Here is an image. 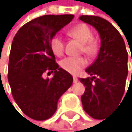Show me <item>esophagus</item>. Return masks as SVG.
Here are the masks:
<instances>
[{"mask_svg":"<svg viewBox=\"0 0 132 132\" xmlns=\"http://www.w3.org/2000/svg\"><path fill=\"white\" fill-rule=\"evenodd\" d=\"M78 82V78H77V77H73V83H77Z\"/></svg>","mask_w":132,"mask_h":132,"instance_id":"esophagus-1","label":"esophagus"}]
</instances>
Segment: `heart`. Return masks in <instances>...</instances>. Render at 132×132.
I'll use <instances>...</instances> for the list:
<instances>
[{
    "instance_id": "1",
    "label": "heart",
    "mask_w": 132,
    "mask_h": 132,
    "mask_svg": "<svg viewBox=\"0 0 132 132\" xmlns=\"http://www.w3.org/2000/svg\"><path fill=\"white\" fill-rule=\"evenodd\" d=\"M68 35L83 44L82 50L88 56H92L95 54L97 49L96 43L92 39V32L86 24H79L75 25L68 30ZM50 47L56 56H61L64 53V41L59 36H55L51 39ZM86 64V60L83 57H67L60 61V67L72 74L78 73Z\"/></svg>"
}]
</instances>
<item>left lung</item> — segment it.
I'll return each mask as SVG.
<instances>
[{"instance_id": "left-lung-1", "label": "left lung", "mask_w": 132, "mask_h": 132, "mask_svg": "<svg viewBox=\"0 0 132 132\" xmlns=\"http://www.w3.org/2000/svg\"><path fill=\"white\" fill-rule=\"evenodd\" d=\"M79 19L93 26L101 38L97 59L85 70L91 77L79 80L85 86L81 96L84 110L92 118L102 119L121 102L128 75V53L121 35L108 20L88 15Z\"/></svg>"}]
</instances>
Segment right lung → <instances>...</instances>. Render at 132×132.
<instances>
[{
  "mask_svg": "<svg viewBox=\"0 0 132 132\" xmlns=\"http://www.w3.org/2000/svg\"><path fill=\"white\" fill-rule=\"evenodd\" d=\"M74 18L72 14L44 15L30 20L18 30L12 43L8 82L16 103L25 115L36 120L53 116L60 97L73 78L55 63L50 41ZM46 71L54 72L44 79Z\"/></svg>",
  "mask_w": 132,
  "mask_h": 132,
  "instance_id": "right-lung-1",
  "label": "right lung"
}]
</instances>
